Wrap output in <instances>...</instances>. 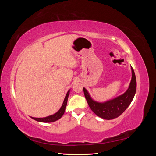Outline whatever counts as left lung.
Returning <instances> with one entry per match:
<instances>
[{
  "instance_id": "1",
  "label": "left lung",
  "mask_w": 156,
  "mask_h": 156,
  "mask_svg": "<svg viewBox=\"0 0 156 156\" xmlns=\"http://www.w3.org/2000/svg\"><path fill=\"white\" fill-rule=\"evenodd\" d=\"M132 78L129 87L122 95L113 100L104 103L94 101L90 96L87 90L83 88V91L88 104L95 114L103 119L111 120L119 117L130 105L136 92V81L133 69L131 67Z\"/></svg>"
}]
</instances>
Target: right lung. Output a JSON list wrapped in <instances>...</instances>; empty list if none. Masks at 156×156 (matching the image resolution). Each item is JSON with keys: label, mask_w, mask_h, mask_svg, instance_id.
<instances>
[{"label": "right lung", "mask_w": 156, "mask_h": 156, "mask_svg": "<svg viewBox=\"0 0 156 156\" xmlns=\"http://www.w3.org/2000/svg\"><path fill=\"white\" fill-rule=\"evenodd\" d=\"M69 94V90L66 94V97L64 98V100L62 107H61V108H60V110L57 112H56L55 114L45 117V118H34V117H31V118L32 119H34L37 122H55L56 120L60 119V118L63 116L64 113L65 112V108L67 105V101H68Z\"/></svg>", "instance_id": "1"}]
</instances>
